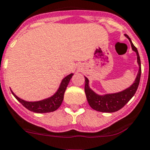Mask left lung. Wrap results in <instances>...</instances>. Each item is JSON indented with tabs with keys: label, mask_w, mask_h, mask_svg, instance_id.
<instances>
[{
	"label": "left lung",
	"mask_w": 150,
	"mask_h": 150,
	"mask_svg": "<svg viewBox=\"0 0 150 150\" xmlns=\"http://www.w3.org/2000/svg\"><path fill=\"white\" fill-rule=\"evenodd\" d=\"M125 37L129 40L132 50L137 54V64L139 65V71L132 85L120 92L100 95L96 93L95 91L90 88L88 78L84 76L85 77V93H86L89 105L91 108L99 112H113L120 110L134 96L139 86L141 76V62L139 53L137 47L133 45L130 38H129V36L127 34H125Z\"/></svg>",
	"instance_id": "left-lung-1"
}]
</instances>
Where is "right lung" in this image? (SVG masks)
Returning a JSON list of instances; mask_svg holds the SVG:
<instances>
[{"mask_svg":"<svg viewBox=\"0 0 150 150\" xmlns=\"http://www.w3.org/2000/svg\"><path fill=\"white\" fill-rule=\"evenodd\" d=\"M74 74L71 73L69 75L66 76L61 80L60 86L58 87L57 90L54 93L52 96H49L47 98L44 100H38V101H27L23 99L20 98L14 93L11 90L12 94L14 96L16 99L19 101L25 108L37 113H44V112H50L57 110L64 100V96L65 90L67 89L68 83L70 82V79L72 78Z\"/></svg>","mask_w":150,"mask_h":150,"instance_id":"add662e5","label":"right lung"}]
</instances>
